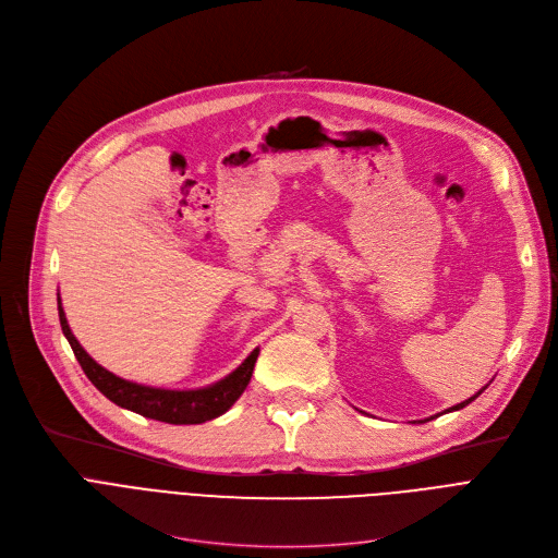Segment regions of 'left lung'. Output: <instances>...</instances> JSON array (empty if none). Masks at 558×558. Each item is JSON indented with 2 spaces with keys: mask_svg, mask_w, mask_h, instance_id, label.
<instances>
[{
  "mask_svg": "<svg viewBox=\"0 0 558 558\" xmlns=\"http://www.w3.org/2000/svg\"><path fill=\"white\" fill-rule=\"evenodd\" d=\"M484 389H486V387H484ZM484 389H482V391H484ZM482 391H477V393H475V396H473V398H468V400H463V402H459V404H454V407H450V409H446V412H457V409H463V407H465V404H471V402H473V400H475V398H477V396H482ZM436 416H438V414H436ZM425 421H432V416H429V418H425ZM425 421H421V423H425Z\"/></svg>",
  "mask_w": 558,
  "mask_h": 558,
  "instance_id": "8db88e82",
  "label": "left lung"
}]
</instances>
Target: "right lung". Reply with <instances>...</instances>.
Here are the masks:
<instances>
[{
	"label": "right lung",
	"instance_id": "add662e5",
	"mask_svg": "<svg viewBox=\"0 0 558 558\" xmlns=\"http://www.w3.org/2000/svg\"><path fill=\"white\" fill-rule=\"evenodd\" d=\"M58 318H61L63 335L70 341L83 373L110 402H114L122 409H129V412H135L144 418H154L169 425H198L226 414L248 387L253 366L259 355V348H255L253 353L232 373H228L223 379H219V383L201 387V389L144 387L106 371L101 364H97L90 355L85 353L83 345L76 341V337L68 326V318L61 305V294H58Z\"/></svg>",
	"mask_w": 558,
	"mask_h": 558
}]
</instances>
